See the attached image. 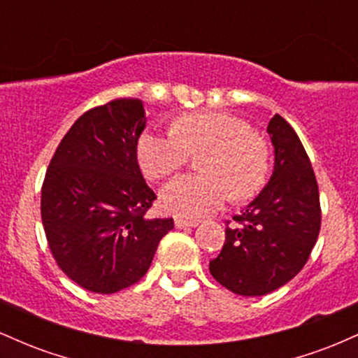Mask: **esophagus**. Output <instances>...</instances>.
<instances>
[{
    "label": "esophagus",
    "mask_w": 358,
    "mask_h": 358,
    "mask_svg": "<svg viewBox=\"0 0 358 358\" xmlns=\"http://www.w3.org/2000/svg\"><path fill=\"white\" fill-rule=\"evenodd\" d=\"M199 224L196 220H185V219H175V227L176 229H185V227H195Z\"/></svg>",
    "instance_id": "esophagus-1"
}]
</instances>
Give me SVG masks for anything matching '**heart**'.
Segmentation results:
<instances>
[{
    "label": "heart",
    "mask_w": 358,
    "mask_h": 358,
    "mask_svg": "<svg viewBox=\"0 0 358 358\" xmlns=\"http://www.w3.org/2000/svg\"><path fill=\"white\" fill-rule=\"evenodd\" d=\"M200 175H185L168 182L159 193L166 212L199 219L224 203L252 199L266 185L271 151L264 138L244 119L224 113H188L175 117L171 133L145 131L138 138L136 158L143 175L162 180L173 175L200 155Z\"/></svg>",
    "instance_id": "b5f03b06"
}]
</instances>
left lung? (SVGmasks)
<instances>
[{
    "instance_id": "1",
    "label": "left lung",
    "mask_w": 358,
    "mask_h": 358,
    "mask_svg": "<svg viewBox=\"0 0 358 358\" xmlns=\"http://www.w3.org/2000/svg\"><path fill=\"white\" fill-rule=\"evenodd\" d=\"M268 133L273 176L245 210L225 222V242L208 268L217 282L241 296L268 294L296 276L322 225L318 183L298 134L279 114Z\"/></svg>"
}]
</instances>
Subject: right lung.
<instances>
[{
    "instance_id": "right-lung-1",
    "label": "right lung",
    "mask_w": 358,
    "mask_h": 358,
    "mask_svg": "<svg viewBox=\"0 0 358 358\" xmlns=\"http://www.w3.org/2000/svg\"><path fill=\"white\" fill-rule=\"evenodd\" d=\"M139 99H113L73 122L42 185V222L59 268L73 282L110 294L150 269L173 219H146L156 195L139 170L145 129Z\"/></svg>"
}]
</instances>
